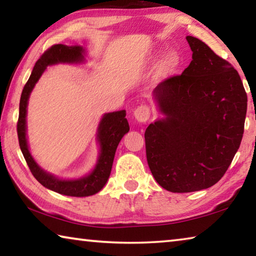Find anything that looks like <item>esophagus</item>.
I'll return each mask as SVG.
<instances>
[{
    "instance_id": "esophagus-1",
    "label": "esophagus",
    "mask_w": 256,
    "mask_h": 256,
    "mask_svg": "<svg viewBox=\"0 0 256 256\" xmlns=\"http://www.w3.org/2000/svg\"><path fill=\"white\" fill-rule=\"evenodd\" d=\"M134 118L138 122H146L150 118V108L146 105L136 107V110H134Z\"/></svg>"
}]
</instances>
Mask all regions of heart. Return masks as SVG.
Returning <instances> with one entry per match:
<instances>
[{"instance_id":"1","label":"heart","mask_w":256,"mask_h":256,"mask_svg":"<svg viewBox=\"0 0 256 256\" xmlns=\"http://www.w3.org/2000/svg\"><path fill=\"white\" fill-rule=\"evenodd\" d=\"M177 63H178V56L175 53H168L162 60V68L164 71H172L177 66Z\"/></svg>"}]
</instances>
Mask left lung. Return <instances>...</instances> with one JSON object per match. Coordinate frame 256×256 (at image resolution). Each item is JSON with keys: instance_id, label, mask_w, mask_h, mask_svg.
Instances as JSON below:
<instances>
[{"instance_id": "1", "label": "left lung", "mask_w": 256, "mask_h": 256, "mask_svg": "<svg viewBox=\"0 0 256 256\" xmlns=\"http://www.w3.org/2000/svg\"><path fill=\"white\" fill-rule=\"evenodd\" d=\"M192 60L156 86L164 118L146 130V152L157 183L174 193L211 188L240 148L248 94L238 72L196 37H186Z\"/></svg>"}]
</instances>
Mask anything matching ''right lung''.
I'll list each match as a JSON object with an SVG mask.
<instances>
[{
	"label": "right lung",
	"instance_id": "obj_1",
	"mask_svg": "<svg viewBox=\"0 0 256 256\" xmlns=\"http://www.w3.org/2000/svg\"><path fill=\"white\" fill-rule=\"evenodd\" d=\"M84 50L81 46H66L62 44L53 45L44 52L40 60L34 64V70L30 74L27 84H24L19 105V118L16 123L19 146L22 154L27 162L30 172L40 183L46 188L54 190L56 193L68 196H89L98 193L107 183L110 175L114 156L120 138L128 132L130 126L125 118L126 112H112L102 116L99 123L97 138L100 146V154L94 170L88 176L79 180H60L58 177L48 174L38 166L29 152L27 138H26V115L30 92H32L36 82L40 80L42 72L48 66L58 63H80L84 62Z\"/></svg>",
	"mask_w": 256,
	"mask_h": 256
}]
</instances>
